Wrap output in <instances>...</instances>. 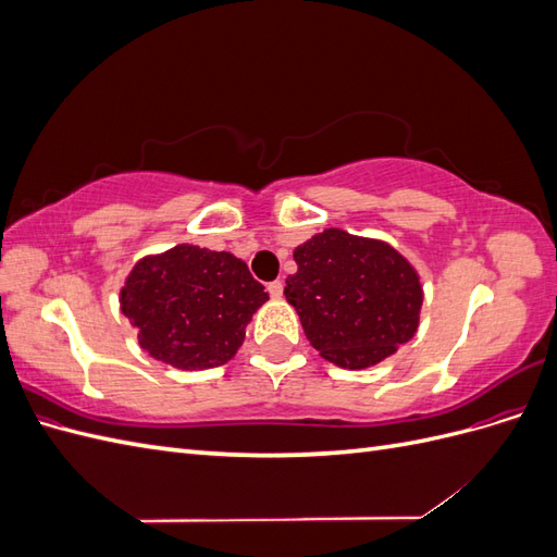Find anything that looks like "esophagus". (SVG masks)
<instances>
[{
	"instance_id": "1",
	"label": "esophagus",
	"mask_w": 557,
	"mask_h": 557,
	"mask_svg": "<svg viewBox=\"0 0 557 557\" xmlns=\"http://www.w3.org/2000/svg\"><path fill=\"white\" fill-rule=\"evenodd\" d=\"M267 290H269V295H272L274 299H278L283 295V281H272V283L267 285Z\"/></svg>"
}]
</instances>
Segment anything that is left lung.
<instances>
[{"label":"left lung","mask_w":557,"mask_h":557,"mask_svg":"<svg viewBox=\"0 0 557 557\" xmlns=\"http://www.w3.org/2000/svg\"><path fill=\"white\" fill-rule=\"evenodd\" d=\"M293 258L297 274L285 278V299L325 360L367 369L413 339L423 285L397 248L327 227L297 246Z\"/></svg>","instance_id":"left-lung-1"}]
</instances>
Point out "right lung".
Returning a JSON list of instances; mask_svg holds the SVG:
<instances>
[{
	"label": "right lung",
	"mask_w": 557,
	"mask_h": 557,
	"mask_svg": "<svg viewBox=\"0 0 557 557\" xmlns=\"http://www.w3.org/2000/svg\"><path fill=\"white\" fill-rule=\"evenodd\" d=\"M267 299L264 285L232 252L178 244L132 267L121 311L150 358L197 372L237 356Z\"/></svg>",
	"instance_id": "add662e5"
}]
</instances>
